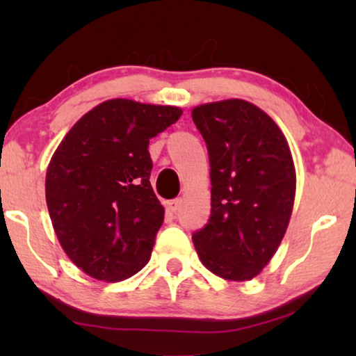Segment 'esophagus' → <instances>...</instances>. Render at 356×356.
<instances>
[{
  "mask_svg": "<svg viewBox=\"0 0 356 356\" xmlns=\"http://www.w3.org/2000/svg\"><path fill=\"white\" fill-rule=\"evenodd\" d=\"M179 206H181V199H172V201L167 202V209L170 212H177Z\"/></svg>",
  "mask_w": 356,
  "mask_h": 356,
  "instance_id": "1",
  "label": "esophagus"
}]
</instances>
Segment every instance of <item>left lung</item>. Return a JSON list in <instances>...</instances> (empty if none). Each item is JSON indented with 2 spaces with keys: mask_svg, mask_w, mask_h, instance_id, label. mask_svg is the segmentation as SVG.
Listing matches in <instances>:
<instances>
[{
  "mask_svg": "<svg viewBox=\"0 0 356 356\" xmlns=\"http://www.w3.org/2000/svg\"><path fill=\"white\" fill-rule=\"evenodd\" d=\"M211 162V218L193 235L199 259L225 280L254 279L280 246L293 211L296 172L284 133L251 102L194 106Z\"/></svg>",
  "mask_w": 356,
  "mask_h": 356,
  "instance_id": "left-lung-1",
  "label": "left lung"
}]
</instances>
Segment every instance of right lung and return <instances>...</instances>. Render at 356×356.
Masks as SVG:
<instances>
[{
  "mask_svg": "<svg viewBox=\"0 0 356 356\" xmlns=\"http://www.w3.org/2000/svg\"><path fill=\"white\" fill-rule=\"evenodd\" d=\"M183 110L129 99L82 116L48 163L45 197L67 257L87 275L120 282L147 264L165 209L150 186L149 140Z\"/></svg>",
  "mask_w": 356,
  "mask_h": 356,
  "instance_id": "obj_1",
  "label": "right lung"
}]
</instances>
